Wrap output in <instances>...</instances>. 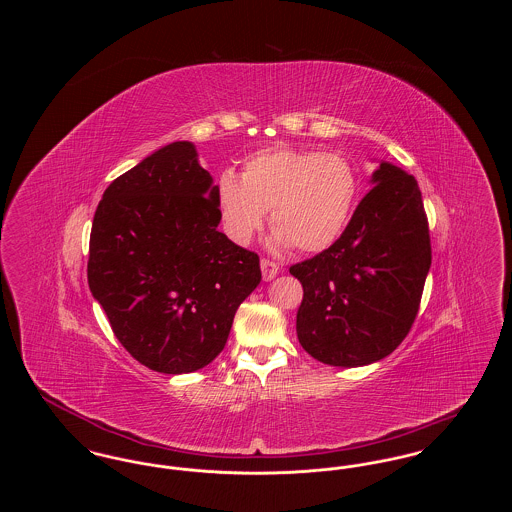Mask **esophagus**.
I'll return each instance as SVG.
<instances>
[{
  "instance_id": "obj_1",
  "label": "esophagus",
  "mask_w": 512,
  "mask_h": 512,
  "mask_svg": "<svg viewBox=\"0 0 512 512\" xmlns=\"http://www.w3.org/2000/svg\"><path fill=\"white\" fill-rule=\"evenodd\" d=\"M261 270H263V280H272V278H276V274L280 272V265L278 263H274V261H270V259H263L261 261Z\"/></svg>"
}]
</instances>
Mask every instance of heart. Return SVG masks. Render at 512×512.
<instances>
[{
    "instance_id": "b5f03b06",
    "label": "heart",
    "mask_w": 512,
    "mask_h": 512,
    "mask_svg": "<svg viewBox=\"0 0 512 512\" xmlns=\"http://www.w3.org/2000/svg\"><path fill=\"white\" fill-rule=\"evenodd\" d=\"M240 177L222 171L215 182L224 234L247 245L270 211L274 242L303 253L322 251L340 238L361 190L359 172L341 153L292 146L251 153Z\"/></svg>"
}]
</instances>
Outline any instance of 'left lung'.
I'll list each match as a JSON object with an SVG mask.
<instances>
[{
  "mask_svg": "<svg viewBox=\"0 0 512 512\" xmlns=\"http://www.w3.org/2000/svg\"><path fill=\"white\" fill-rule=\"evenodd\" d=\"M340 238L290 272L303 286L297 338L320 363L363 366L411 332L432 265L413 174L382 163Z\"/></svg>",
  "mask_w": 512,
  "mask_h": 512,
  "instance_id": "obj_1",
  "label": "left lung"
}]
</instances>
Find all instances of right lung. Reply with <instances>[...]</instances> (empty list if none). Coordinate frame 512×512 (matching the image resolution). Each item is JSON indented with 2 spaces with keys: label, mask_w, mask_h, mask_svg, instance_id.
<instances>
[{
  "label": "right lung",
  "mask_w": 512,
  "mask_h": 512,
  "mask_svg": "<svg viewBox=\"0 0 512 512\" xmlns=\"http://www.w3.org/2000/svg\"><path fill=\"white\" fill-rule=\"evenodd\" d=\"M219 222L213 178L190 142L161 147L99 201L88 284L122 347L155 372L209 365L261 282L259 255Z\"/></svg>",
  "instance_id": "obj_1"
}]
</instances>
